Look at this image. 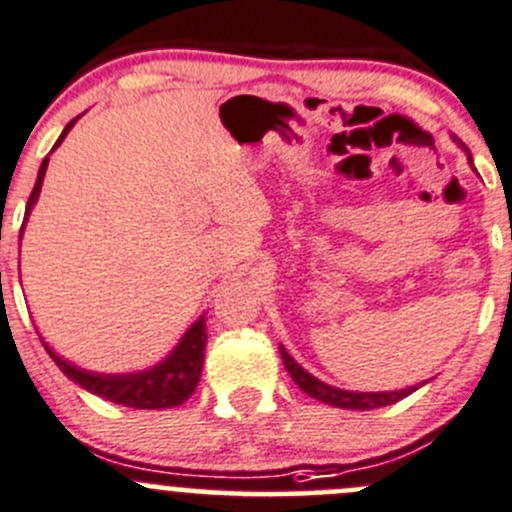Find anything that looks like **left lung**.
I'll list each match as a JSON object with an SVG mask.
<instances>
[{
  "label": "left lung",
  "instance_id": "1",
  "mask_svg": "<svg viewBox=\"0 0 512 512\" xmlns=\"http://www.w3.org/2000/svg\"><path fill=\"white\" fill-rule=\"evenodd\" d=\"M455 142H458L460 150H465V155H468V162L473 165V157H470V150L463 145V142L458 140V137H453ZM280 355H282V362H285L287 372H290L292 380L300 385L302 393H307L310 398L320 400V403L325 405H332V408H345V410H375V408H385V405H393L398 403V400L408 398L410 393H415V385L413 388H405V390H388V393H355V390H342V388H335V385H327V382L317 380L315 375H310V372L305 370V367L300 365L297 360H292L290 352L285 350V347L280 345ZM425 385V382H423ZM420 385V388H423Z\"/></svg>",
  "mask_w": 512,
  "mask_h": 512
}]
</instances>
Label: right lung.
I'll return each instance as SVG.
<instances>
[{
    "label": "right lung",
    "mask_w": 512,
    "mask_h": 512,
    "mask_svg": "<svg viewBox=\"0 0 512 512\" xmlns=\"http://www.w3.org/2000/svg\"><path fill=\"white\" fill-rule=\"evenodd\" d=\"M77 119L79 117H74L72 122L64 127V132L59 135L57 145L54 147L62 145V140L67 137V132L72 130ZM47 165H49V157H44L42 167H39L37 182H34V190L32 195H29L27 212H24V225H27L29 212L34 210V205H37L39 200ZM24 225L22 230H19V242H22ZM39 340H42V337H39ZM205 342H207L205 315H200L190 327H187V332L180 337L175 350H172L165 360L147 367V370L122 372V375L84 370V367H77L74 362L64 360L62 355H57V352H54L44 340L42 345L44 350L49 352V357L57 362L59 370H62L69 380L77 382L79 388L87 390V393L99 395V398L109 400V403L124 405V408L162 410V408H177V405H182L192 393H195L197 382H200V375H202V362H205Z\"/></svg>",
    "instance_id": "1"
}]
</instances>
